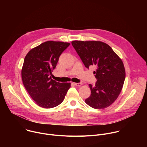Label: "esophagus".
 Segmentation results:
<instances>
[{
  "label": "esophagus",
  "mask_w": 147,
  "mask_h": 147,
  "mask_svg": "<svg viewBox=\"0 0 147 147\" xmlns=\"http://www.w3.org/2000/svg\"><path fill=\"white\" fill-rule=\"evenodd\" d=\"M74 85L76 86H81L82 85V84L81 82H79V83H76V82H74L73 83Z\"/></svg>",
  "instance_id": "1"
}]
</instances>
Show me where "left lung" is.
<instances>
[{"instance_id": "obj_1", "label": "left lung", "mask_w": 147, "mask_h": 147, "mask_svg": "<svg viewBox=\"0 0 147 147\" xmlns=\"http://www.w3.org/2000/svg\"><path fill=\"white\" fill-rule=\"evenodd\" d=\"M71 44L86 67L96 66L95 86L86 103L94 109L108 108L119 95L125 80L123 63L111 47L101 41L73 40Z\"/></svg>"}]
</instances>
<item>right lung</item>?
<instances>
[{"label": "right lung", "instance_id": "1", "mask_svg": "<svg viewBox=\"0 0 147 147\" xmlns=\"http://www.w3.org/2000/svg\"><path fill=\"white\" fill-rule=\"evenodd\" d=\"M70 43L47 41L31 49L24 58L22 78L25 88L36 105L43 108L56 107L63 101L70 82L52 79L59 56Z\"/></svg>", "mask_w": 147, "mask_h": 147}]
</instances>
